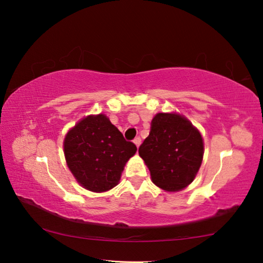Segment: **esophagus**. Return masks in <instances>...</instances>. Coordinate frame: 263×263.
I'll return each instance as SVG.
<instances>
[{"instance_id": "1", "label": "esophagus", "mask_w": 263, "mask_h": 263, "mask_svg": "<svg viewBox=\"0 0 263 263\" xmlns=\"http://www.w3.org/2000/svg\"><path fill=\"white\" fill-rule=\"evenodd\" d=\"M133 143L136 144L137 148H139V146H140V144H141V139L140 138H136L135 140H133Z\"/></svg>"}]
</instances>
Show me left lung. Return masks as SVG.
Segmentation results:
<instances>
[{"mask_svg": "<svg viewBox=\"0 0 263 263\" xmlns=\"http://www.w3.org/2000/svg\"><path fill=\"white\" fill-rule=\"evenodd\" d=\"M203 138L184 115L157 113L152 130L139 148L152 181L166 192H178L191 184L202 164Z\"/></svg>", "mask_w": 263, "mask_h": 263, "instance_id": "8db88e82", "label": "left lung"}]
</instances>
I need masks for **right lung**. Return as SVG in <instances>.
Returning <instances> with one entry per match:
<instances>
[{
    "instance_id": "add662e5",
    "label": "right lung",
    "mask_w": 263,
    "mask_h": 263,
    "mask_svg": "<svg viewBox=\"0 0 263 263\" xmlns=\"http://www.w3.org/2000/svg\"><path fill=\"white\" fill-rule=\"evenodd\" d=\"M63 152L66 165L79 185L103 193L119 184L137 147L125 141L119 128L100 113L82 117L70 128L63 140Z\"/></svg>"
}]
</instances>
